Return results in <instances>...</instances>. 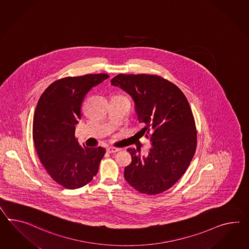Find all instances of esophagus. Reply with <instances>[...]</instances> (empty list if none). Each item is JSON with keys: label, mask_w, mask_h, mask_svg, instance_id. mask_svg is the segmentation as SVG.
Returning <instances> with one entry per match:
<instances>
[{"label": "esophagus", "mask_w": 249, "mask_h": 249, "mask_svg": "<svg viewBox=\"0 0 249 249\" xmlns=\"http://www.w3.org/2000/svg\"><path fill=\"white\" fill-rule=\"evenodd\" d=\"M118 151H120V149L115 148V147H107V152L109 153H116V152H118Z\"/></svg>", "instance_id": "34e87169"}]
</instances>
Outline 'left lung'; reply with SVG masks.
I'll use <instances>...</instances> for the list:
<instances>
[{
	"label": "left lung",
	"mask_w": 249,
	"mask_h": 249,
	"mask_svg": "<svg viewBox=\"0 0 249 249\" xmlns=\"http://www.w3.org/2000/svg\"><path fill=\"white\" fill-rule=\"evenodd\" d=\"M134 98L142 134L151 141L147 155L134 148L124 178L137 192L156 195L184 174L197 147V129L190 104L176 85L158 75L119 74L111 80ZM138 150V149H137Z\"/></svg>",
	"instance_id": "left-lung-1"
}]
</instances>
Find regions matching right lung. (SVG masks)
<instances>
[{
    "mask_svg": "<svg viewBox=\"0 0 249 249\" xmlns=\"http://www.w3.org/2000/svg\"><path fill=\"white\" fill-rule=\"evenodd\" d=\"M108 77L103 73L60 78L38 99L32 125L34 146L45 170L66 189L90 182L106 153L103 147L79 145L75 130L82 117L85 96Z\"/></svg>",
    "mask_w": 249,
    "mask_h": 249,
    "instance_id": "1",
    "label": "right lung"
}]
</instances>
